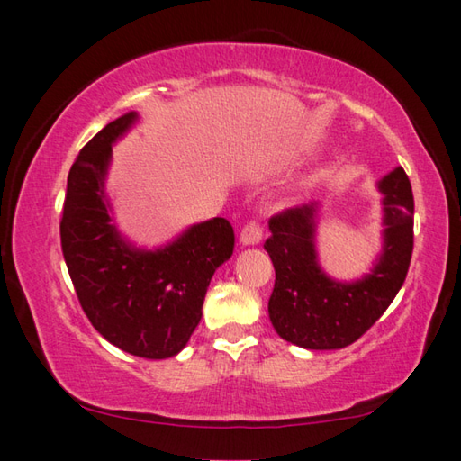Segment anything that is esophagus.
Instances as JSON below:
<instances>
[{
    "instance_id": "obj_1",
    "label": "esophagus",
    "mask_w": 461,
    "mask_h": 461,
    "mask_svg": "<svg viewBox=\"0 0 461 461\" xmlns=\"http://www.w3.org/2000/svg\"><path fill=\"white\" fill-rule=\"evenodd\" d=\"M262 240V223L260 221H248L244 228H241V233H240V241L244 246H254L258 244V241Z\"/></svg>"
}]
</instances>
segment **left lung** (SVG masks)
<instances>
[{"instance_id":"8db88e82","label":"left lung","mask_w":461,"mask_h":461,"mask_svg":"<svg viewBox=\"0 0 461 461\" xmlns=\"http://www.w3.org/2000/svg\"><path fill=\"white\" fill-rule=\"evenodd\" d=\"M384 249L372 275L352 285L327 278L317 267L315 205L283 209L272 215L267 252L276 280L268 315L280 338L307 349L346 348L370 330L394 301L412 256L411 181L399 167L382 178Z\"/></svg>"}]
</instances>
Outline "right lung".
Returning a JSON list of instances; mask_svg holds the SVG:
<instances>
[{
  "mask_svg": "<svg viewBox=\"0 0 461 461\" xmlns=\"http://www.w3.org/2000/svg\"><path fill=\"white\" fill-rule=\"evenodd\" d=\"M134 122V112L123 113L81 148L67 181L60 246L91 325L123 352L162 360L181 352L199 325L207 286L236 236L223 217L193 225L156 252H138L118 236L104 178L112 144Z\"/></svg>",
  "mask_w": 461,
  "mask_h": 461,
  "instance_id": "right-lung-1",
  "label": "right lung"
}]
</instances>
